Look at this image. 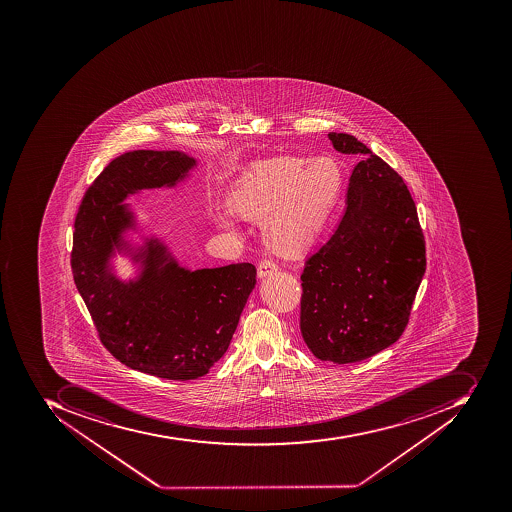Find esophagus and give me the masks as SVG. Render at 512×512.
<instances>
[{"label": "esophagus", "mask_w": 512, "mask_h": 512, "mask_svg": "<svg viewBox=\"0 0 512 512\" xmlns=\"http://www.w3.org/2000/svg\"><path fill=\"white\" fill-rule=\"evenodd\" d=\"M279 271V266L271 260H263L260 261V265H258V277L263 279V277L271 276L274 272Z\"/></svg>", "instance_id": "esophagus-1"}]
</instances>
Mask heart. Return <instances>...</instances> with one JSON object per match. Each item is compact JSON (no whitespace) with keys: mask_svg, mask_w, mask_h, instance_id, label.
Here are the masks:
<instances>
[{"mask_svg":"<svg viewBox=\"0 0 512 512\" xmlns=\"http://www.w3.org/2000/svg\"><path fill=\"white\" fill-rule=\"evenodd\" d=\"M343 172L329 156H276L257 161L236 178L227 205L213 213L222 232L236 233V216L263 222L274 254L298 257L309 251L334 210Z\"/></svg>","mask_w":512,"mask_h":512,"instance_id":"1","label":"heart"}]
</instances>
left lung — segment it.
Returning <instances> with one entry per match:
<instances>
[{"mask_svg": "<svg viewBox=\"0 0 512 512\" xmlns=\"http://www.w3.org/2000/svg\"><path fill=\"white\" fill-rule=\"evenodd\" d=\"M327 136L337 152L362 161L349 178L337 229L302 272L301 332L313 356L343 365L403 335L426 249L403 178L354 136Z\"/></svg>", "mask_w": 512, "mask_h": 512, "instance_id": "obj_1", "label": "left lung"}]
</instances>
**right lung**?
I'll list each match as a JSON object with an SVG mask.
<instances>
[{
	"instance_id": "add662e5",
	"label": "right lung",
	"mask_w": 512,
	"mask_h": 512,
	"mask_svg": "<svg viewBox=\"0 0 512 512\" xmlns=\"http://www.w3.org/2000/svg\"><path fill=\"white\" fill-rule=\"evenodd\" d=\"M196 169L180 150L120 155L87 189L73 233V279L105 348L133 370L172 381L205 376L224 356L257 283L251 263L180 265L127 203L142 191L175 189ZM119 256L134 268L130 278L119 276Z\"/></svg>"
}]
</instances>
